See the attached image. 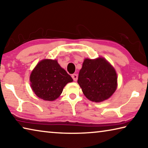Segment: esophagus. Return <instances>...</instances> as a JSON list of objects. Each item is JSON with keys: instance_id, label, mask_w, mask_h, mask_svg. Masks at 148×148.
<instances>
[{"instance_id": "obj_1", "label": "esophagus", "mask_w": 148, "mask_h": 148, "mask_svg": "<svg viewBox=\"0 0 148 148\" xmlns=\"http://www.w3.org/2000/svg\"><path fill=\"white\" fill-rule=\"evenodd\" d=\"M72 79H74V81L76 82L77 79V74H72Z\"/></svg>"}]
</instances>
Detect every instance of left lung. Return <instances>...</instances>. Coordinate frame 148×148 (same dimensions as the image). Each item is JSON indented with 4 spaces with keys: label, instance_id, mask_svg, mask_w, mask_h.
<instances>
[{
    "label": "left lung",
    "instance_id": "1",
    "mask_svg": "<svg viewBox=\"0 0 148 148\" xmlns=\"http://www.w3.org/2000/svg\"><path fill=\"white\" fill-rule=\"evenodd\" d=\"M77 83L89 100L102 102L116 91L117 74L114 67L103 57L86 59L79 71Z\"/></svg>",
    "mask_w": 148,
    "mask_h": 148
}]
</instances>
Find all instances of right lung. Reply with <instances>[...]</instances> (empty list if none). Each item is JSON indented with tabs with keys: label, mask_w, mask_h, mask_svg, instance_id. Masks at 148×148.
Here are the masks:
<instances>
[{
	"label": "right lung",
	"mask_w": 148,
	"mask_h": 148,
	"mask_svg": "<svg viewBox=\"0 0 148 148\" xmlns=\"http://www.w3.org/2000/svg\"><path fill=\"white\" fill-rule=\"evenodd\" d=\"M73 79L57 60L44 59L40 61L30 76L31 87L39 98L53 101L62 93L64 87Z\"/></svg>",
	"instance_id": "1"
}]
</instances>
